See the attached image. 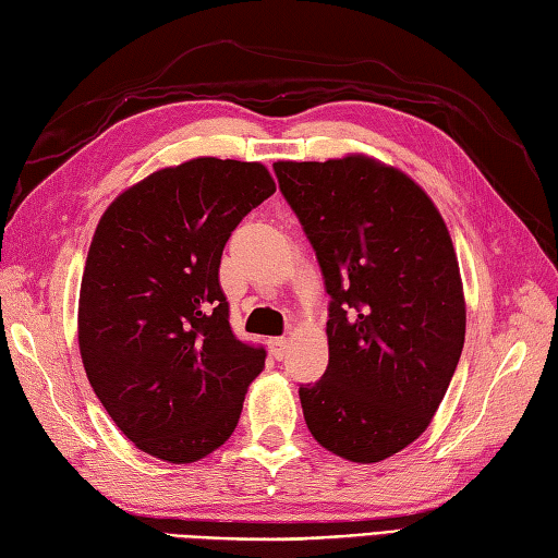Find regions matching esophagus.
I'll return each instance as SVG.
<instances>
[{"mask_svg":"<svg viewBox=\"0 0 558 558\" xmlns=\"http://www.w3.org/2000/svg\"><path fill=\"white\" fill-rule=\"evenodd\" d=\"M268 348L272 352V357L282 360V357H286V352H288V338H270Z\"/></svg>","mask_w":558,"mask_h":558,"instance_id":"34e87169","label":"esophagus"}]
</instances>
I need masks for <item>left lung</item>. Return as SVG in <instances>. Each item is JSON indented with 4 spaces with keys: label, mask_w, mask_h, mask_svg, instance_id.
<instances>
[{
    "label": "left lung",
    "mask_w": 558,
    "mask_h": 558,
    "mask_svg": "<svg viewBox=\"0 0 558 558\" xmlns=\"http://www.w3.org/2000/svg\"><path fill=\"white\" fill-rule=\"evenodd\" d=\"M322 266L328 366L302 384L330 453L386 460L441 405L465 342V298L441 213L405 172L366 156L272 165Z\"/></svg>",
    "instance_id": "1"
}]
</instances>
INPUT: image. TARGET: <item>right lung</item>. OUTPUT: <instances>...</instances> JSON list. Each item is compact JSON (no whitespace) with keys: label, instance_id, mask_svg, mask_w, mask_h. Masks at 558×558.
I'll use <instances>...</instances> for the list:
<instances>
[{"label":"right lung","instance_id":"1","mask_svg":"<svg viewBox=\"0 0 558 558\" xmlns=\"http://www.w3.org/2000/svg\"><path fill=\"white\" fill-rule=\"evenodd\" d=\"M276 192L260 162L194 158L117 196L93 234L78 294L88 381L144 453L184 465L228 441L266 350L236 340L220 256Z\"/></svg>","mask_w":558,"mask_h":558}]
</instances>
